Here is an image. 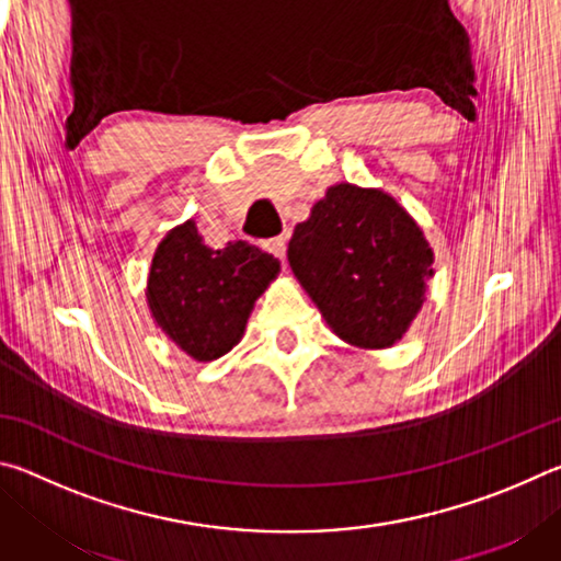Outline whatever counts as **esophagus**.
<instances>
[{
	"label": "esophagus",
	"mask_w": 561,
	"mask_h": 561,
	"mask_svg": "<svg viewBox=\"0 0 561 561\" xmlns=\"http://www.w3.org/2000/svg\"><path fill=\"white\" fill-rule=\"evenodd\" d=\"M264 250L272 252L277 260H284V254H287V240L284 237H272V240L264 242Z\"/></svg>",
	"instance_id": "34e87169"
}]
</instances>
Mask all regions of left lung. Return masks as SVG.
<instances>
[{
	"mask_svg": "<svg viewBox=\"0 0 561 561\" xmlns=\"http://www.w3.org/2000/svg\"><path fill=\"white\" fill-rule=\"evenodd\" d=\"M289 267L321 317L348 346L391 348L421 311L433 247L405 207L381 187L336 183L294 227Z\"/></svg>",
	"mask_w": 561,
	"mask_h": 561,
	"instance_id": "8db88e82",
	"label": "left lung"
}]
</instances>
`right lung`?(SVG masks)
Segmentation results:
<instances>
[{
    "label": "right lung",
    "mask_w": 561,
    "mask_h": 561,
    "mask_svg": "<svg viewBox=\"0 0 561 561\" xmlns=\"http://www.w3.org/2000/svg\"><path fill=\"white\" fill-rule=\"evenodd\" d=\"M279 270V260L242 240L207 247L195 220H185L160 240L150 262V317L180 351L207 364L240 344L254 301Z\"/></svg>",
    "instance_id": "obj_1"
}]
</instances>
